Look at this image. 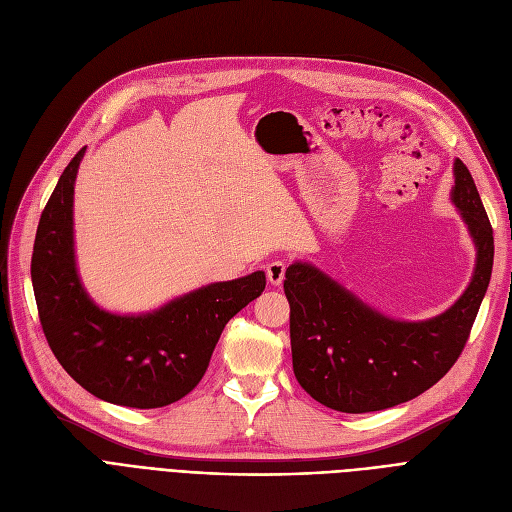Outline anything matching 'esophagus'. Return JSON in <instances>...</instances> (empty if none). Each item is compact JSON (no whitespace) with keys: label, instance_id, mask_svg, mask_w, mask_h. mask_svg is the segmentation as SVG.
I'll return each mask as SVG.
<instances>
[{"label":"esophagus","instance_id":"obj_1","mask_svg":"<svg viewBox=\"0 0 512 512\" xmlns=\"http://www.w3.org/2000/svg\"><path fill=\"white\" fill-rule=\"evenodd\" d=\"M267 277L273 286H279L286 277V264L281 260H273L267 264Z\"/></svg>","mask_w":512,"mask_h":512}]
</instances>
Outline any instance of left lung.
Masks as SVG:
<instances>
[{
	"label": "left lung",
	"mask_w": 512,
	"mask_h": 512,
	"mask_svg": "<svg viewBox=\"0 0 512 512\" xmlns=\"http://www.w3.org/2000/svg\"><path fill=\"white\" fill-rule=\"evenodd\" d=\"M451 201L477 245V269L451 309L426 322H396L366 307L311 264L286 269L292 368L303 390L341 413H370L413 400L460 358L487 292L493 228L468 167L455 158Z\"/></svg>",
	"instance_id": "8db88e82"
}]
</instances>
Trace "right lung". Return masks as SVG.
<instances>
[{
    "instance_id": "add662e5",
    "label": "right lung",
    "mask_w": 512,
    "mask_h": 512,
    "mask_svg": "<svg viewBox=\"0 0 512 512\" xmlns=\"http://www.w3.org/2000/svg\"><path fill=\"white\" fill-rule=\"evenodd\" d=\"M69 161L42 211L31 281L44 337L67 375L93 396L133 409L184 398L209 366L220 334L267 286L262 271L175 298L146 315H114L86 296L74 260V182Z\"/></svg>"
}]
</instances>
